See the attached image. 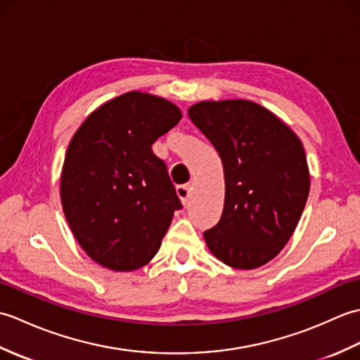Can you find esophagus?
<instances>
[{"label":"esophagus","instance_id":"obj_1","mask_svg":"<svg viewBox=\"0 0 360 360\" xmlns=\"http://www.w3.org/2000/svg\"><path fill=\"white\" fill-rule=\"evenodd\" d=\"M176 193L181 198L182 204H186L190 198V193H192V184H184V186H178L176 187Z\"/></svg>","mask_w":360,"mask_h":360}]
</instances>
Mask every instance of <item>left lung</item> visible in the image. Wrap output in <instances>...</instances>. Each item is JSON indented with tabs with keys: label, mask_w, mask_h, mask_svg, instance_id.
<instances>
[{
	"label": "left lung",
	"mask_w": 360,
	"mask_h": 360,
	"mask_svg": "<svg viewBox=\"0 0 360 360\" xmlns=\"http://www.w3.org/2000/svg\"><path fill=\"white\" fill-rule=\"evenodd\" d=\"M188 117L223 160L221 219L204 232L210 252L235 269H257L286 246L309 195L303 145L285 122L243 98L205 101Z\"/></svg>",
	"instance_id": "8db88e82"
}]
</instances>
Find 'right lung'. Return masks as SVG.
<instances>
[{
  "label": "right lung",
  "mask_w": 360,
  "mask_h": 360,
  "mask_svg": "<svg viewBox=\"0 0 360 360\" xmlns=\"http://www.w3.org/2000/svg\"><path fill=\"white\" fill-rule=\"evenodd\" d=\"M181 117L174 103L131 91L98 106L72 136L60 178L63 212L82 249L106 269L147 264L182 207L151 150Z\"/></svg>",
  "instance_id": "1"
}]
</instances>
